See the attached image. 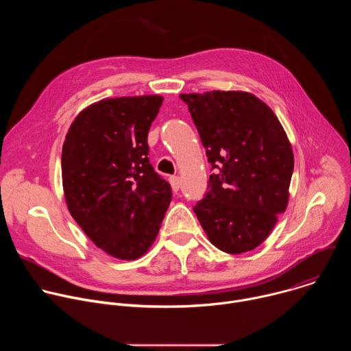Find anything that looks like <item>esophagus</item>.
<instances>
[{"mask_svg": "<svg viewBox=\"0 0 351 351\" xmlns=\"http://www.w3.org/2000/svg\"><path fill=\"white\" fill-rule=\"evenodd\" d=\"M169 182H171V186H172V190H173V191H178V190L180 189L182 180H180L179 176H172V178L169 179Z\"/></svg>", "mask_w": 351, "mask_h": 351, "instance_id": "34e87169", "label": "esophagus"}]
</instances>
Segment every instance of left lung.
<instances>
[{
    "instance_id": "left-lung-1",
    "label": "left lung",
    "mask_w": 351,
    "mask_h": 351,
    "mask_svg": "<svg viewBox=\"0 0 351 351\" xmlns=\"http://www.w3.org/2000/svg\"><path fill=\"white\" fill-rule=\"evenodd\" d=\"M180 98L215 171L193 210L217 248L228 254L254 250L287 207L294 168L287 134L252 93L214 90Z\"/></svg>"
}]
</instances>
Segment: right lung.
<instances>
[{"instance_id":"add662e5","label":"right lung","mask_w":351,"mask_h":351,"mask_svg":"<svg viewBox=\"0 0 351 351\" xmlns=\"http://www.w3.org/2000/svg\"><path fill=\"white\" fill-rule=\"evenodd\" d=\"M161 95L106 98L84 108L62 145L66 206L90 240L118 260L154 243L172 190L148 161L147 134Z\"/></svg>"}]
</instances>
